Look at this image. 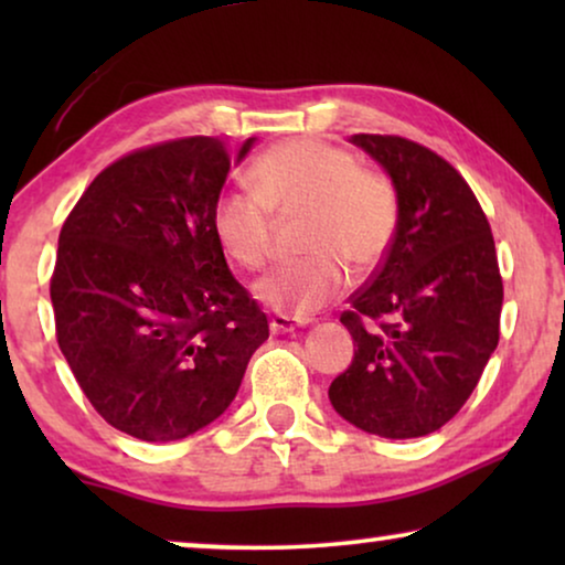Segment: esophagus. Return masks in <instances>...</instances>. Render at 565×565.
I'll return each instance as SVG.
<instances>
[{
    "label": "esophagus",
    "mask_w": 565,
    "mask_h": 565,
    "mask_svg": "<svg viewBox=\"0 0 565 565\" xmlns=\"http://www.w3.org/2000/svg\"><path fill=\"white\" fill-rule=\"evenodd\" d=\"M306 323L308 321H300V319H292V316L277 313V316H273V319H269V331H273V334H285V331L306 327Z\"/></svg>",
    "instance_id": "obj_1"
}]
</instances>
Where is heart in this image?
<instances>
[{"label":"heart","instance_id":"b5f03b06","mask_svg":"<svg viewBox=\"0 0 565 565\" xmlns=\"http://www.w3.org/2000/svg\"><path fill=\"white\" fill-rule=\"evenodd\" d=\"M249 192H223L211 207L221 252L242 269L269 259L277 221L296 218L298 257L254 285V296L282 316L331 303L347 269L367 275L388 254L398 231V190L388 174L360 167L342 146L300 136L269 146L246 169Z\"/></svg>","mask_w":565,"mask_h":565}]
</instances>
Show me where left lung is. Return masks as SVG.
I'll return each mask as SVG.
<instances>
[{
    "instance_id": "8db88e82",
    "label": "left lung",
    "mask_w": 565,
    "mask_h": 565,
    "mask_svg": "<svg viewBox=\"0 0 565 565\" xmlns=\"http://www.w3.org/2000/svg\"><path fill=\"white\" fill-rule=\"evenodd\" d=\"M398 190V231L339 321L352 365L329 385L339 416L370 435L424 437L445 427L499 344L501 282L491 226L450 161L401 136L358 134Z\"/></svg>"
}]
</instances>
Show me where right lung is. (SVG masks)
I'll return each mask as SVG.
<instances>
[{
  "label": "right lung",
  "instance_id": "right-lung-1",
  "mask_svg": "<svg viewBox=\"0 0 565 565\" xmlns=\"http://www.w3.org/2000/svg\"><path fill=\"white\" fill-rule=\"evenodd\" d=\"M231 159L211 136L143 146L105 167L61 226L58 347L95 412L143 443L218 419L269 337L211 231Z\"/></svg>",
  "mask_w": 565,
  "mask_h": 565
}]
</instances>
